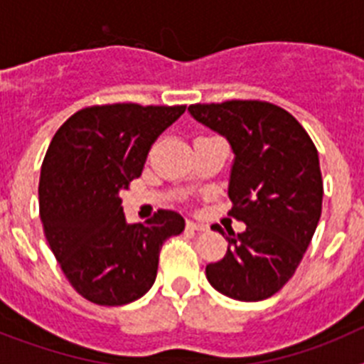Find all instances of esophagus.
Masks as SVG:
<instances>
[{
    "label": "esophagus",
    "instance_id": "1",
    "mask_svg": "<svg viewBox=\"0 0 364 364\" xmlns=\"http://www.w3.org/2000/svg\"><path fill=\"white\" fill-rule=\"evenodd\" d=\"M188 228L193 231H208V226L197 220H188Z\"/></svg>",
    "mask_w": 364,
    "mask_h": 364
}]
</instances>
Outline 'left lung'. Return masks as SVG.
<instances>
[{
  "instance_id": "obj_1",
  "label": "left lung",
  "mask_w": 364,
  "mask_h": 364,
  "mask_svg": "<svg viewBox=\"0 0 364 364\" xmlns=\"http://www.w3.org/2000/svg\"><path fill=\"white\" fill-rule=\"evenodd\" d=\"M188 111L230 144V215L246 224L242 233L228 231L226 255L205 266V277L235 301H264L294 277L319 224V154L290 112L268 102L231 100ZM211 230L226 235L218 224Z\"/></svg>"
}]
</instances>
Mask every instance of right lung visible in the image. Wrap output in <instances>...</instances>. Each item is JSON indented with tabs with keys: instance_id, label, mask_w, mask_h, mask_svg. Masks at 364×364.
Listing matches in <instances>:
<instances>
[{
	"instance_id": "1",
	"label": "right lung",
	"mask_w": 364,
	"mask_h": 364,
	"mask_svg": "<svg viewBox=\"0 0 364 364\" xmlns=\"http://www.w3.org/2000/svg\"><path fill=\"white\" fill-rule=\"evenodd\" d=\"M186 105L112 104L74 112L56 131L40 175V217L65 277L87 301L122 306L151 290L162 244L186 228L160 210L129 224L120 193L142 175L153 142Z\"/></svg>"
}]
</instances>
